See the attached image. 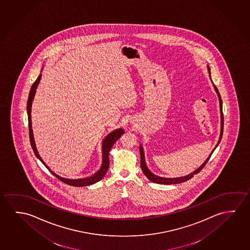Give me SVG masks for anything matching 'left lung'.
<instances>
[{"instance_id": "8db88e82", "label": "left lung", "mask_w": 250, "mask_h": 250, "mask_svg": "<svg viewBox=\"0 0 250 250\" xmlns=\"http://www.w3.org/2000/svg\"><path fill=\"white\" fill-rule=\"evenodd\" d=\"M208 73H210V69H209V67L208 66ZM214 87H215V92L217 93V95H218V98H219L220 101V110H221V119H222V122H221V135H220V140L218 141V144L216 145L215 147H217L218 145H219L220 141H221V139L223 138V102H222V99H221V95H220L219 91H218V89L216 88V86L214 85ZM215 149L213 150L211 154L209 155V157L207 158V160L204 162V164L202 165V166H200L198 169H196L194 172L190 173L189 175L188 176H185V177H177V178H166V177H158V176H156V175H154L153 173L150 172L149 169L147 168V166H146V161H145V154H144V151H143L142 146H140V157H141V161H140V166H141V169H142L143 172L144 174L146 175V177L149 179V180L151 181V182H153V183H156V184H160V185H177V184H181V183H184L185 181H188V179H190V178H192L194 177V175H196L197 173H199L203 168H204V166H206V164H207V162L208 161V159L210 158L211 157L212 153L214 152V150Z\"/></svg>"}]
</instances>
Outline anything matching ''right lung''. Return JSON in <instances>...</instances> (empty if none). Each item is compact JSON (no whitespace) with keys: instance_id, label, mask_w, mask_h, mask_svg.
<instances>
[{"instance_id":"right-lung-1","label":"right lung","mask_w":250,"mask_h":250,"mask_svg":"<svg viewBox=\"0 0 250 250\" xmlns=\"http://www.w3.org/2000/svg\"><path fill=\"white\" fill-rule=\"evenodd\" d=\"M41 77H42V74L39 75V77L37 78V80L34 82V84H32V87L30 89V92H29V95H28V99H27V117H28V129H29V141H30L31 146H32V149L35 152V156L42 161L43 165L46 166V168L48 169V170L50 171L54 176L57 177L59 180L62 181L63 183H65L66 185H72V186H75V187H83V186H88V185H93L97 182L101 180L104 175L107 172L108 168H109V152L111 150V147L114 145V143L118 140V139L121 137V135L124 134L123 129H118L116 131H112L110 134L108 135L107 137L104 139L103 141V163H102V166L100 168V170L98 172L95 173L93 176L90 177H86V178H81V179H66V178H63V177H60L56 175L55 173L53 172L47 166H46V164L42 161V159L41 158V157L39 156L38 151L36 150V147H35V140H34V137H33V131H32V125H31V105H32V101L35 96V91L37 88V85H38L39 82L41 81Z\"/></svg>"}]
</instances>
